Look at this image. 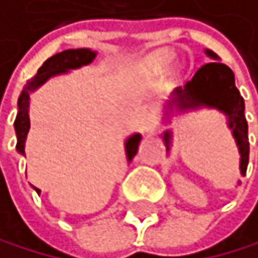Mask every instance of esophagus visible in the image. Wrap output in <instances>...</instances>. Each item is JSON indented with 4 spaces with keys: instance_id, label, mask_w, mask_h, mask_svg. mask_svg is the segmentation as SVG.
<instances>
[{
    "instance_id": "34e87169",
    "label": "esophagus",
    "mask_w": 258,
    "mask_h": 258,
    "mask_svg": "<svg viewBox=\"0 0 258 258\" xmlns=\"http://www.w3.org/2000/svg\"><path fill=\"white\" fill-rule=\"evenodd\" d=\"M142 124H144V131L145 132H151L155 127H156V124H158V118L155 116L153 113H147L144 119H142Z\"/></svg>"
}]
</instances>
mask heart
<instances>
[{
  "mask_svg": "<svg viewBox=\"0 0 258 258\" xmlns=\"http://www.w3.org/2000/svg\"><path fill=\"white\" fill-rule=\"evenodd\" d=\"M174 58V52L171 50H158V52L150 54L145 60L144 65L145 68H148L150 72H163L164 68H167V65L172 62Z\"/></svg>",
  "mask_w": 258,
  "mask_h": 258,
  "instance_id": "heart-1",
  "label": "heart"
}]
</instances>
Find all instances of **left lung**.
<instances>
[{"mask_svg":"<svg viewBox=\"0 0 258 258\" xmlns=\"http://www.w3.org/2000/svg\"><path fill=\"white\" fill-rule=\"evenodd\" d=\"M209 57L217 58L214 52L206 50ZM174 103L178 108H195L200 105L215 107L228 114L230 127L236 139L241 153V175L244 177L249 163V137L247 121L244 116V99L234 86V73L228 65L219 60L204 63L188 81L185 87L175 91ZM164 140L169 145V132L164 134Z\"/></svg>","mask_w":258,"mask_h":258,"instance_id":"obj_1","label":"left lung"}]
</instances>
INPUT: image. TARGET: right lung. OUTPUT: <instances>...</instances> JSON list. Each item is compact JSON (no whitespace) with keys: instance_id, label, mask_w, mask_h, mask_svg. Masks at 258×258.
<instances>
[{"instance_id":"right-lung-1","label":"right lung","mask_w":258,"mask_h":258,"mask_svg":"<svg viewBox=\"0 0 258 258\" xmlns=\"http://www.w3.org/2000/svg\"><path fill=\"white\" fill-rule=\"evenodd\" d=\"M95 52L89 49H68L63 50V52H58L52 57H49L47 60L41 65V68L38 70V73L31 78L28 81V84L24 87L20 97H19V111H17V118L16 122H14V127H16V136H17V151L24 155L25 153V139L30 129V114H28V107H30V92L35 91L38 86H41L43 83H46L50 76H54L57 73H62L67 70H72V68H78L81 65H87L94 60ZM139 142H140V134H136L127 139L126 142V153H127V159L131 161L136 156L137 150H139ZM35 190L39 191L38 188Z\"/></svg>"}]
</instances>
